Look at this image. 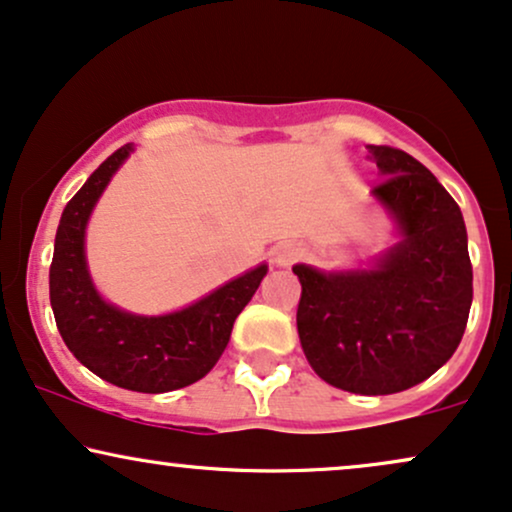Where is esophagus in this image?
Segmentation results:
<instances>
[{"mask_svg": "<svg viewBox=\"0 0 512 512\" xmlns=\"http://www.w3.org/2000/svg\"><path fill=\"white\" fill-rule=\"evenodd\" d=\"M300 248L293 243H279L272 250V264L274 267H291L293 262H298Z\"/></svg>", "mask_w": 512, "mask_h": 512, "instance_id": "obj_1", "label": "esophagus"}]
</instances>
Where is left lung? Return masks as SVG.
I'll use <instances>...</instances> for the list:
<instances>
[{"label": "left lung", "instance_id": "left-lung-1", "mask_svg": "<svg viewBox=\"0 0 512 512\" xmlns=\"http://www.w3.org/2000/svg\"><path fill=\"white\" fill-rule=\"evenodd\" d=\"M384 181L372 190L400 240L367 269L295 264L303 293L298 336L326 384L360 396L410 389L446 365L472 305L463 212L427 166L369 145Z\"/></svg>", "mask_w": 512, "mask_h": 512}]
</instances>
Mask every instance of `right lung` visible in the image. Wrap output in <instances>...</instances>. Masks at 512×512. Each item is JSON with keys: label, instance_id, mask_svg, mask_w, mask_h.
I'll use <instances>...</instances> for the list:
<instances>
[{"label": "right lung", "instance_id": "obj_1", "mask_svg": "<svg viewBox=\"0 0 512 512\" xmlns=\"http://www.w3.org/2000/svg\"><path fill=\"white\" fill-rule=\"evenodd\" d=\"M133 150L128 143L104 159L64 207L49 267V303L80 365L121 389L166 393L195 384L217 365L233 322L267 276V264L169 315H133L107 303L90 279L85 229L104 188Z\"/></svg>", "mask_w": 512, "mask_h": 512}]
</instances>
